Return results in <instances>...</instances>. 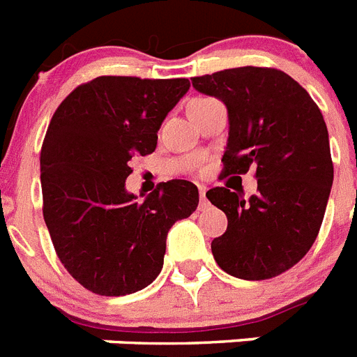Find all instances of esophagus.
Returning <instances> with one entry per match:
<instances>
[{"mask_svg": "<svg viewBox=\"0 0 357 357\" xmlns=\"http://www.w3.org/2000/svg\"><path fill=\"white\" fill-rule=\"evenodd\" d=\"M197 190H199V199H202V205H206V187L205 185H197Z\"/></svg>", "mask_w": 357, "mask_h": 357, "instance_id": "esophagus-1", "label": "esophagus"}]
</instances>
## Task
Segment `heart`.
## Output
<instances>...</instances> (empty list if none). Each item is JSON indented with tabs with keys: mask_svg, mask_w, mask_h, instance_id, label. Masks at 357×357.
<instances>
[{
	"mask_svg": "<svg viewBox=\"0 0 357 357\" xmlns=\"http://www.w3.org/2000/svg\"><path fill=\"white\" fill-rule=\"evenodd\" d=\"M203 101H208V100H196V101H194V103H192V107H196V105L203 103Z\"/></svg>",
	"mask_w": 357,
	"mask_h": 357,
	"instance_id": "1",
	"label": "heart"
}]
</instances>
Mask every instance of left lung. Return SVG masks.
<instances>
[{
	"label": "left lung",
	"mask_w": 357,
	"mask_h": 357,
	"mask_svg": "<svg viewBox=\"0 0 357 357\" xmlns=\"http://www.w3.org/2000/svg\"><path fill=\"white\" fill-rule=\"evenodd\" d=\"M192 86L229 112L223 176L254 169L257 179L248 199L227 187L206 192L229 220L211 245L215 263L239 280H271L310 250L325 215L334 167L321 110L278 68H227Z\"/></svg>",
	"instance_id": "left-lung-1"
}]
</instances>
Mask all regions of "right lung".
Returning <instances> with one entry per match:
<instances>
[{"mask_svg":"<svg viewBox=\"0 0 357 357\" xmlns=\"http://www.w3.org/2000/svg\"><path fill=\"white\" fill-rule=\"evenodd\" d=\"M188 79L100 76L76 86L54 112L41 146L43 218L59 261L94 294L145 289L163 268L167 234L199 203L185 179L137 202L125 188L130 160L152 154Z\"/></svg>","mask_w":357,"mask_h":357,"instance_id":"right-lung-1","label":"right lung"}]
</instances>
